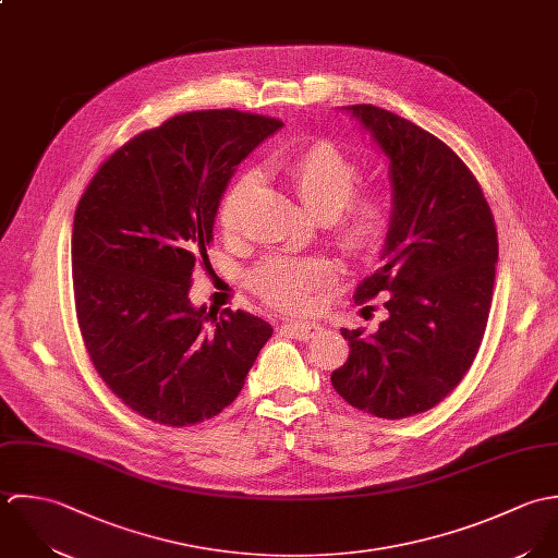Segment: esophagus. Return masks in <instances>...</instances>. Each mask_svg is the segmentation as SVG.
<instances>
[{"instance_id": "1", "label": "esophagus", "mask_w": 558, "mask_h": 558, "mask_svg": "<svg viewBox=\"0 0 558 558\" xmlns=\"http://www.w3.org/2000/svg\"><path fill=\"white\" fill-rule=\"evenodd\" d=\"M282 335L291 336V338H298V340H308V338H315V336L322 332L319 324H313V322H300V324H282Z\"/></svg>"}]
</instances>
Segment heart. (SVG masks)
Returning <instances> with one entry per match:
<instances>
[{"label":"heart","instance_id":"heart-1","mask_svg":"<svg viewBox=\"0 0 558 558\" xmlns=\"http://www.w3.org/2000/svg\"><path fill=\"white\" fill-rule=\"evenodd\" d=\"M282 172L300 203L326 220L336 245L349 254H366L381 239L388 222V201L379 190L353 194L360 168L332 142H315L282 163ZM254 174H241L226 192L218 222L226 234L236 232L245 194ZM335 265L324 258L269 256L252 271V287L280 311H304L313 293L335 280Z\"/></svg>","mask_w":558,"mask_h":558}]
</instances>
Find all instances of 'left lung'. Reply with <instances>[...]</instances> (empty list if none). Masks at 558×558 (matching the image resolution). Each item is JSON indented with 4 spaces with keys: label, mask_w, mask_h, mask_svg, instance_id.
I'll return each instance as SVG.
<instances>
[{
    "label": "left lung",
    "mask_w": 558,
    "mask_h": 558,
    "mask_svg": "<svg viewBox=\"0 0 558 558\" xmlns=\"http://www.w3.org/2000/svg\"><path fill=\"white\" fill-rule=\"evenodd\" d=\"M342 110L388 157L392 183L384 265L353 298L390 295L375 335L340 332L349 357L332 386L349 405L399 421L438 405L474 362L492 308L498 234L476 179L442 140L375 106Z\"/></svg>",
    "instance_id": "8db88e82"
}]
</instances>
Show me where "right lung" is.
<instances>
[{"label": "right lung", "mask_w": 558, "mask_h": 558, "mask_svg": "<svg viewBox=\"0 0 558 558\" xmlns=\"http://www.w3.org/2000/svg\"><path fill=\"white\" fill-rule=\"evenodd\" d=\"M280 120L205 110L172 116L120 146L73 222V289L88 355L140 416L187 427L241 392L274 328L245 311L192 306L196 265L234 168Z\"/></svg>", "instance_id": "obj_1"}]
</instances>
